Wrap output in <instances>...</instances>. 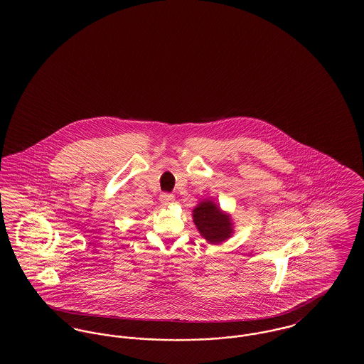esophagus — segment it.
<instances>
[{
  "label": "esophagus",
  "mask_w": 364,
  "mask_h": 364,
  "mask_svg": "<svg viewBox=\"0 0 364 364\" xmlns=\"http://www.w3.org/2000/svg\"><path fill=\"white\" fill-rule=\"evenodd\" d=\"M161 203L162 205H165V206H168V205H173L174 203V196L173 194H167V193H164V194H161Z\"/></svg>",
  "instance_id": "1"
}]
</instances>
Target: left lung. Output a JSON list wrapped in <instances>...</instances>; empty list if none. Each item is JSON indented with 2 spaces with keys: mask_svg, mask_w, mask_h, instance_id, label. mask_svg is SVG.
<instances>
[{
  "mask_svg": "<svg viewBox=\"0 0 364 364\" xmlns=\"http://www.w3.org/2000/svg\"><path fill=\"white\" fill-rule=\"evenodd\" d=\"M193 220L199 234L211 245H220L234 234L231 215L211 199L198 203L193 210Z\"/></svg>",
  "mask_w": 364,
  "mask_h": 364,
  "instance_id": "1",
  "label": "left lung"
}]
</instances>
